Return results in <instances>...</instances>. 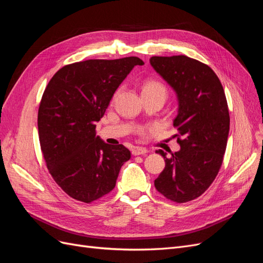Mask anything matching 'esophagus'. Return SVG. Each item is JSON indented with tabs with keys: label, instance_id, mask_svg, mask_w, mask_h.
Listing matches in <instances>:
<instances>
[{
	"label": "esophagus",
	"instance_id": "obj_1",
	"mask_svg": "<svg viewBox=\"0 0 263 263\" xmlns=\"http://www.w3.org/2000/svg\"><path fill=\"white\" fill-rule=\"evenodd\" d=\"M148 153V150L144 147H134L132 150V154L134 156H139V155H145Z\"/></svg>",
	"mask_w": 263,
	"mask_h": 263
}]
</instances>
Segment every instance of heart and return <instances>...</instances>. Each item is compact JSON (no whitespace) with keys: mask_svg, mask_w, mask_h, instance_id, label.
<instances>
[{"mask_svg":"<svg viewBox=\"0 0 263 263\" xmlns=\"http://www.w3.org/2000/svg\"><path fill=\"white\" fill-rule=\"evenodd\" d=\"M155 91H164L165 92V87L161 82L156 81V80L146 81L144 83V85H142V93H150V92H155ZM118 93H119V91L116 92L115 97Z\"/></svg>","mask_w":263,"mask_h":263,"instance_id":"1","label":"heart"}]
</instances>
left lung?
<instances>
[{"label":"left lung","instance_id":"1","mask_svg":"<svg viewBox=\"0 0 263 263\" xmlns=\"http://www.w3.org/2000/svg\"><path fill=\"white\" fill-rule=\"evenodd\" d=\"M150 65L176 91L179 109L173 119L181 149L166 157L155 180L159 193L185 203L201 196L216 178L229 133V112L224 89L205 63L186 55L151 57Z\"/></svg>","mask_w":263,"mask_h":263}]
</instances>
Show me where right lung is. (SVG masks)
Masks as SVG:
<instances>
[{
  "instance_id": "obj_1",
  "label": "right lung",
  "mask_w": 263,
  "mask_h": 263,
  "mask_svg": "<svg viewBox=\"0 0 263 263\" xmlns=\"http://www.w3.org/2000/svg\"><path fill=\"white\" fill-rule=\"evenodd\" d=\"M138 57L90 59L62 67L51 78L38 109L39 142L55 183L77 201L91 203L115 187L130 151L97 136L115 91Z\"/></svg>"
}]
</instances>
